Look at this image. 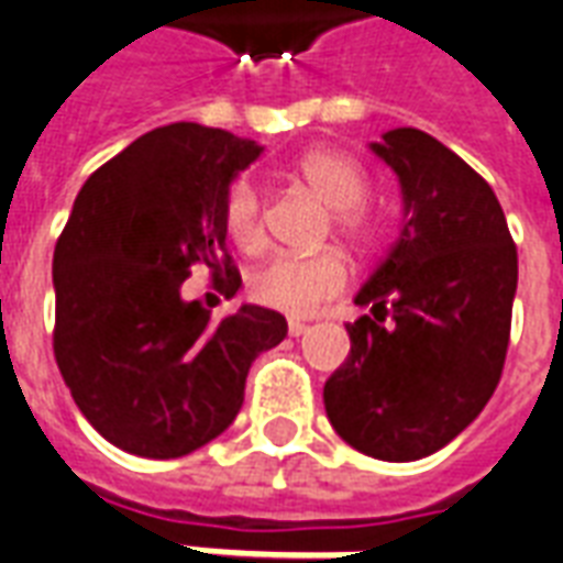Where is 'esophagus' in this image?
I'll return each instance as SVG.
<instances>
[{
	"mask_svg": "<svg viewBox=\"0 0 563 563\" xmlns=\"http://www.w3.org/2000/svg\"><path fill=\"white\" fill-rule=\"evenodd\" d=\"M307 324H303V321H289V336H303V333H307Z\"/></svg>",
	"mask_w": 563,
	"mask_h": 563,
	"instance_id": "34e87169",
	"label": "esophagus"
}]
</instances>
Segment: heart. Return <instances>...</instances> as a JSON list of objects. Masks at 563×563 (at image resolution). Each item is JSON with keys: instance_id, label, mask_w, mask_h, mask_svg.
I'll return each mask as SVG.
<instances>
[{"instance_id": "obj_1", "label": "heart", "mask_w": 563, "mask_h": 563, "mask_svg": "<svg viewBox=\"0 0 563 563\" xmlns=\"http://www.w3.org/2000/svg\"><path fill=\"white\" fill-rule=\"evenodd\" d=\"M298 174L307 186L336 209L339 233L354 244H368L375 239V221L366 212L363 200L368 197L366 170L339 150H310L300 156ZM224 227L244 253H256L265 244L263 200L251 177H239L227 191ZM349 265L336 251L295 256L280 253L260 265L251 277V295L272 310L289 316H310L324 300L345 289Z\"/></svg>"}]
</instances>
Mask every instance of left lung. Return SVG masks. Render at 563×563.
<instances>
[{
  "instance_id": "obj_1",
  "label": "left lung",
  "mask_w": 563,
  "mask_h": 563,
  "mask_svg": "<svg viewBox=\"0 0 563 563\" xmlns=\"http://www.w3.org/2000/svg\"><path fill=\"white\" fill-rule=\"evenodd\" d=\"M368 150L393 167L401 227L354 295L351 354L324 384L328 419L351 449L407 463L440 452L499 384L517 295V247L493 188L413 126Z\"/></svg>"
}]
</instances>
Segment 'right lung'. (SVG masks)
I'll return each instance as SVG.
<instances>
[{"label": "right lung", "mask_w": 563, "mask_h": 563, "mask_svg": "<svg viewBox=\"0 0 563 563\" xmlns=\"http://www.w3.org/2000/svg\"><path fill=\"white\" fill-rule=\"evenodd\" d=\"M263 147L170 123L93 170L55 244V363L81 416L139 457H183L233 424L244 380L286 339L280 312L242 303L212 321L183 298L195 265L233 298L224 200Z\"/></svg>", "instance_id": "1"}]
</instances>
